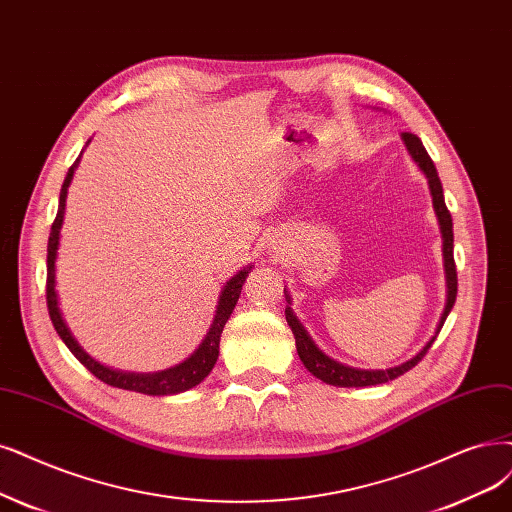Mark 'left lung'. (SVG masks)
I'll return each mask as SVG.
<instances>
[{
	"label": "left lung",
	"instance_id": "obj_1",
	"mask_svg": "<svg viewBox=\"0 0 512 512\" xmlns=\"http://www.w3.org/2000/svg\"><path fill=\"white\" fill-rule=\"evenodd\" d=\"M401 137H403V141L409 149L411 158L418 162V166L422 168V173L428 177L432 204H434V211H437V217H439V223H441V232H443V257H445V272H447V289L449 291H447V306H445V312L441 316V323H439V329H437V333H439L443 329L447 314L451 312L453 304H456V295H458V272H456V261H453V221H451V213L447 211V206H445L443 185H441V179H439V173H437V166H434L432 158L428 156V151L422 145L420 137H415L413 132H403ZM285 295H287V291H285ZM287 299H289V295H287ZM285 314H287V323H289V327L295 335L297 354L301 358V363H304V367L314 377H318V380H323L325 384L342 386V388L377 386V384H386V382L394 380V377H399V375L407 373L409 369L418 365L422 358L426 356V352L430 350V346L434 344V339H437V335H434L430 342L424 346L422 352L415 354L411 361L403 363L401 367H394V369H388V371H361V369L339 365V363L333 361V358H329L327 354L320 352L316 348V344L312 342V337L306 333V329L301 327V323L291 312V308H287Z\"/></svg>",
	"mask_w": 512,
	"mask_h": 512
}]
</instances>
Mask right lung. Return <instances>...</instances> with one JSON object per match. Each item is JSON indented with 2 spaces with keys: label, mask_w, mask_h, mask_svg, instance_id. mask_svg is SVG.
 Here are the masks:
<instances>
[{
  "label": "right lung",
  "mask_w": 512,
  "mask_h": 512,
  "mask_svg": "<svg viewBox=\"0 0 512 512\" xmlns=\"http://www.w3.org/2000/svg\"><path fill=\"white\" fill-rule=\"evenodd\" d=\"M80 158L71 164V168L67 170V177L63 181L61 187V198H59V213L54 217V223L50 227V238H48V274H46V304H48V314L52 325L59 333V337L65 342V346L71 350V354L78 358V361L94 375L97 380L113 386V388H122V390H132V392H141V394H149V396H164V394H177L183 390L194 388L196 384H200L204 377L211 373V369L217 363V356H219V339L223 333V327L227 323V318L234 312L236 308V301L240 297L242 285L246 280V274H249L251 268L240 270L230 282H227L221 297H219V306H217V314L211 329H208L204 342L200 344V348L183 361L181 365L173 367V369H166L160 373H120V371H113L107 369L103 365H99L94 358H90L80 344L75 342L71 331L67 329L65 320L59 312V301H56V291H54V259H56V246H59V230H61V223H63V213H65V198H67V187L71 183L73 177V170L78 166Z\"/></svg>",
  "instance_id": "right-lung-1"
}]
</instances>
